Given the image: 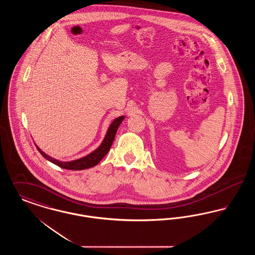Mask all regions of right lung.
Segmentation results:
<instances>
[{
    "instance_id": "add662e5",
    "label": "right lung",
    "mask_w": 255,
    "mask_h": 255,
    "mask_svg": "<svg viewBox=\"0 0 255 255\" xmlns=\"http://www.w3.org/2000/svg\"><path fill=\"white\" fill-rule=\"evenodd\" d=\"M123 120H124V116L116 119L114 122H112L111 125H110L109 129L107 131V133H106V135H105V137H104V139L102 141V143L94 152H92L91 154H89L88 156H86L84 158H78V159H75V160H73V161H60V160H57L55 158H51V157L48 156L38 146H36L37 150L41 153V155L44 158H47L50 162L58 165L61 168L69 170H83L94 167L109 152L110 148H111V146H112L113 142H114V139H115L116 133H117V131H118V128L121 125V123H122Z\"/></svg>"
}]
</instances>
